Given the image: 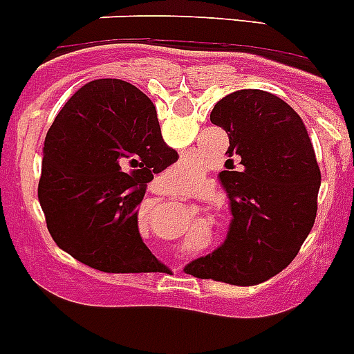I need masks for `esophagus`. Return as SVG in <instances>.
I'll list each match as a JSON object with an SVG mask.
<instances>
[{
  "label": "esophagus",
  "mask_w": 354,
  "mask_h": 354,
  "mask_svg": "<svg viewBox=\"0 0 354 354\" xmlns=\"http://www.w3.org/2000/svg\"><path fill=\"white\" fill-rule=\"evenodd\" d=\"M174 272H180V268H174Z\"/></svg>",
  "instance_id": "obj_1"
}]
</instances>
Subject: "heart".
<instances>
[{"label":"heart","mask_w":354,"mask_h":354,"mask_svg":"<svg viewBox=\"0 0 354 354\" xmlns=\"http://www.w3.org/2000/svg\"><path fill=\"white\" fill-rule=\"evenodd\" d=\"M196 165L192 164V162L190 160H181L180 164L176 165V167H174L173 169V183L176 185H180L181 181L183 180H187L189 181L190 178L194 176V174H196Z\"/></svg>","instance_id":"obj_1"}]
</instances>
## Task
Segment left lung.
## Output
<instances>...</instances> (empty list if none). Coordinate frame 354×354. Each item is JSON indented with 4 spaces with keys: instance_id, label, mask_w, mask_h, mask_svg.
Wrapping results in <instances>:
<instances>
[{
    "instance_id": "1",
    "label": "left lung",
    "mask_w": 354,
    "mask_h": 354,
    "mask_svg": "<svg viewBox=\"0 0 354 354\" xmlns=\"http://www.w3.org/2000/svg\"><path fill=\"white\" fill-rule=\"evenodd\" d=\"M209 120L227 132L225 155L241 169L218 174L232 213L227 238L185 273L259 284L295 259L314 225L321 185L316 153L301 118L268 91H234L216 102Z\"/></svg>"
}]
</instances>
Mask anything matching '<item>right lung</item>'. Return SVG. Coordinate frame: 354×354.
Masks as SVG:
<instances>
[{"instance_id":"1","label":"right lung","mask_w":354,"mask_h":354,"mask_svg":"<svg viewBox=\"0 0 354 354\" xmlns=\"http://www.w3.org/2000/svg\"><path fill=\"white\" fill-rule=\"evenodd\" d=\"M176 160L141 90L122 79L84 84L44 142L38 201L53 240L100 272H164L139 234L138 206L153 174Z\"/></svg>"}]
</instances>
